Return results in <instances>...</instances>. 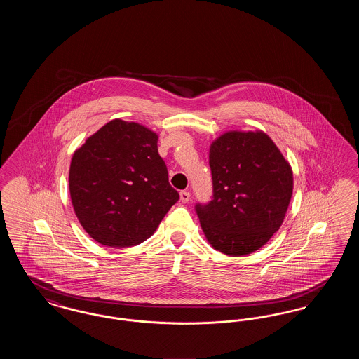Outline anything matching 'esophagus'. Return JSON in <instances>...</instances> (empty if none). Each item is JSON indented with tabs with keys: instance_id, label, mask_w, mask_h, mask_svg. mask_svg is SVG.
<instances>
[{
	"instance_id": "obj_1",
	"label": "esophagus",
	"mask_w": 359,
	"mask_h": 359,
	"mask_svg": "<svg viewBox=\"0 0 359 359\" xmlns=\"http://www.w3.org/2000/svg\"><path fill=\"white\" fill-rule=\"evenodd\" d=\"M189 199H191V194H189L188 191H182V192H180V201H182V203H188Z\"/></svg>"
}]
</instances>
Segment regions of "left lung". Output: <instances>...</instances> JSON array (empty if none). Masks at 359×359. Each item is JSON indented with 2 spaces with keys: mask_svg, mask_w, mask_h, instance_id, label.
I'll return each mask as SVG.
<instances>
[{
  "mask_svg": "<svg viewBox=\"0 0 359 359\" xmlns=\"http://www.w3.org/2000/svg\"><path fill=\"white\" fill-rule=\"evenodd\" d=\"M212 201L196 205L208 243L227 256L250 255L280 229L293 192V172L262 130H230L210 147Z\"/></svg>",
  "mask_w": 359,
  "mask_h": 359,
  "instance_id": "obj_1",
  "label": "left lung"
}]
</instances>
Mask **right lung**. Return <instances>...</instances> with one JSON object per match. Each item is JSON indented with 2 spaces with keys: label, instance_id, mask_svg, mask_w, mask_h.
Listing matches in <instances>:
<instances>
[{
  "label": "right lung",
  "instance_id": "right-lung-1",
  "mask_svg": "<svg viewBox=\"0 0 359 359\" xmlns=\"http://www.w3.org/2000/svg\"><path fill=\"white\" fill-rule=\"evenodd\" d=\"M157 140L144 125L116 118L72 154V207L86 233L101 245L128 248L144 242L179 201Z\"/></svg>",
  "mask_w": 359,
  "mask_h": 359
}]
</instances>
